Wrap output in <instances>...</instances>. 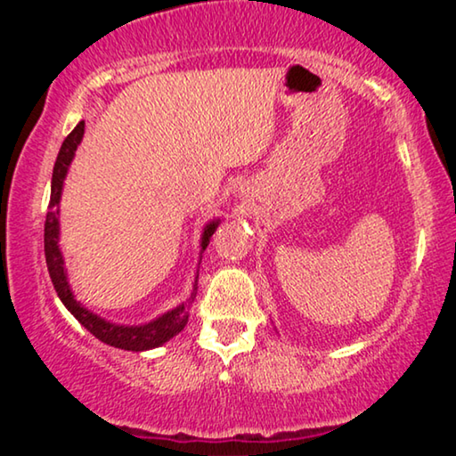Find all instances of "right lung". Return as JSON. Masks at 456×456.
Wrapping results in <instances>:
<instances>
[{"label":"right lung","mask_w":456,"mask_h":456,"mask_svg":"<svg viewBox=\"0 0 456 456\" xmlns=\"http://www.w3.org/2000/svg\"><path fill=\"white\" fill-rule=\"evenodd\" d=\"M85 134V122H78L77 128L72 130L70 134L66 136L64 142H61V149L58 153V159H55L53 166V176H52V197H49V211L45 217V261L49 278H52L53 289L58 292L60 301L66 305V309L77 317V320L83 323V326L89 330V332L99 338L105 345L124 348V351H147V348H155L164 345L170 338H174L180 330L186 326L189 322V311H186L184 305H178L176 309L167 311L166 315L158 317L151 323H145V326H118V323H110L97 317L91 311L80 307L77 298L72 297L70 286H68L66 272H64V259H61L60 247H58V234H60V224H58V205L61 197V184H64L68 166L74 158V151H77L80 139ZM217 222H211L203 232V251L205 247L209 245L211 234L216 232ZM197 297V284L192 289L191 301Z\"/></svg>","instance_id":"obj_1"}]
</instances>
